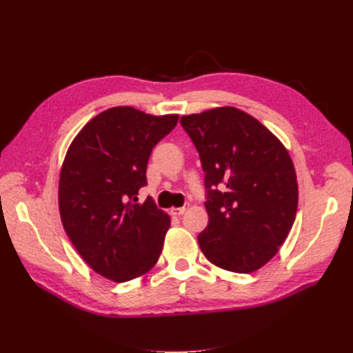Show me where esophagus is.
<instances>
[{
    "label": "esophagus",
    "mask_w": 353,
    "mask_h": 353,
    "mask_svg": "<svg viewBox=\"0 0 353 353\" xmlns=\"http://www.w3.org/2000/svg\"><path fill=\"white\" fill-rule=\"evenodd\" d=\"M190 208V205L188 203H185L182 208H171L170 209V214L171 215H182V214H185V211L186 209Z\"/></svg>",
    "instance_id": "esophagus-1"
}]
</instances>
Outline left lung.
<instances>
[{"label": "left lung", "mask_w": 353, "mask_h": 353, "mask_svg": "<svg viewBox=\"0 0 353 353\" xmlns=\"http://www.w3.org/2000/svg\"><path fill=\"white\" fill-rule=\"evenodd\" d=\"M181 124L205 171L208 228L199 245L234 273L265 265L296 219L299 188L288 150L256 118L224 106L185 115Z\"/></svg>", "instance_id": "1"}]
</instances>
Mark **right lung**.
Listing matches in <instances>:
<instances>
[{
	"label": "right lung",
	"instance_id": "obj_1",
	"mask_svg": "<svg viewBox=\"0 0 353 353\" xmlns=\"http://www.w3.org/2000/svg\"><path fill=\"white\" fill-rule=\"evenodd\" d=\"M179 115H148L130 106L94 117L66 152L59 179V211L66 235L95 273L114 282L145 274L159 259L170 216L147 185L153 147L174 129Z\"/></svg>",
	"mask_w": 353,
	"mask_h": 353
}]
</instances>
